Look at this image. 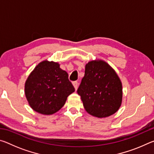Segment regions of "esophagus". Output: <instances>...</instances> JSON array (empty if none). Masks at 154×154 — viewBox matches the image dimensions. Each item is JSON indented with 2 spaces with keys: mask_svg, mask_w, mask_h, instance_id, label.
Returning a JSON list of instances; mask_svg holds the SVG:
<instances>
[{
  "mask_svg": "<svg viewBox=\"0 0 154 154\" xmlns=\"http://www.w3.org/2000/svg\"><path fill=\"white\" fill-rule=\"evenodd\" d=\"M72 84H73V85H74L75 90H77V88H78V85H79V83H78L77 81H75V82H72Z\"/></svg>",
  "mask_w": 154,
  "mask_h": 154,
  "instance_id": "esophagus-1",
  "label": "esophagus"
}]
</instances>
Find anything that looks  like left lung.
Returning a JSON list of instances; mask_svg holds the SVG:
<instances>
[{"label": "left lung", "instance_id": "left-lung-1", "mask_svg": "<svg viewBox=\"0 0 154 154\" xmlns=\"http://www.w3.org/2000/svg\"><path fill=\"white\" fill-rule=\"evenodd\" d=\"M77 93L88 113L106 118L120 107L122 100L121 81L114 70L103 60L91 61L85 65Z\"/></svg>", "mask_w": 154, "mask_h": 154}]
</instances>
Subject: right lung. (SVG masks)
<instances>
[{
	"label": "right lung",
	"instance_id": "obj_1",
	"mask_svg": "<svg viewBox=\"0 0 154 154\" xmlns=\"http://www.w3.org/2000/svg\"><path fill=\"white\" fill-rule=\"evenodd\" d=\"M75 92L67 72L54 62L43 61L35 67L25 83V94L33 110L51 115L64 106Z\"/></svg>",
	"mask_w": 154,
	"mask_h": 154
}]
</instances>
